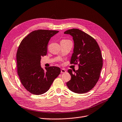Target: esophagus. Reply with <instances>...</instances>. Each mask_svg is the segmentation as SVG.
I'll list each match as a JSON object with an SVG mask.
<instances>
[{
	"mask_svg": "<svg viewBox=\"0 0 122 122\" xmlns=\"http://www.w3.org/2000/svg\"><path fill=\"white\" fill-rule=\"evenodd\" d=\"M65 72H66V69L61 68V73H65Z\"/></svg>",
	"mask_w": 122,
	"mask_h": 122,
	"instance_id": "1",
	"label": "esophagus"
}]
</instances>
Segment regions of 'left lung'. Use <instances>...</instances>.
<instances>
[{"instance_id":"8db88e82","label":"left lung","mask_w":122,"mask_h":122,"mask_svg":"<svg viewBox=\"0 0 122 122\" xmlns=\"http://www.w3.org/2000/svg\"><path fill=\"white\" fill-rule=\"evenodd\" d=\"M70 35L74 42L73 53L71 63H78V69L68 70L71 79L66 83L71 91L84 93L94 87L99 80L103 66V59L100 48L96 40L78 29H72L64 32Z\"/></svg>"}]
</instances>
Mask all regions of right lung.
I'll list each match as a JSON object with an SVG mask.
<instances>
[{"mask_svg": "<svg viewBox=\"0 0 122 122\" xmlns=\"http://www.w3.org/2000/svg\"><path fill=\"white\" fill-rule=\"evenodd\" d=\"M58 31L38 30L23 39L16 54L17 72L21 82L31 93L41 95L47 92L61 73L59 67L41 66V57L47 53L48 44Z\"/></svg>", "mask_w": 122, "mask_h": 122, "instance_id": "add662e5", "label": "right lung"}]
</instances>
